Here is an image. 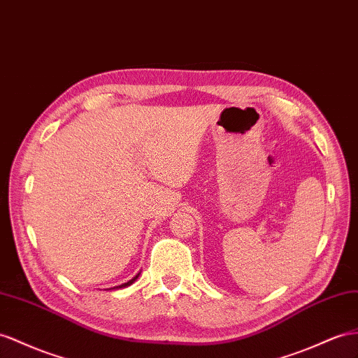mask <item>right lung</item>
Listing matches in <instances>:
<instances>
[{"label": "right lung", "mask_w": 358, "mask_h": 358, "mask_svg": "<svg viewBox=\"0 0 358 358\" xmlns=\"http://www.w3.org/2000/svg\"><path fill=\"white\" fill-rule=\"evenodd\" d=\"M137 277H139V273H137L136 275V277H133L130 281H127V282H124V284H121V286H116V289H122V287H128V286H130V284H133L136 280H137ZM115 289V287H113Z\"/></svg>", "instance_id": "obj_1"}]
</instances>
